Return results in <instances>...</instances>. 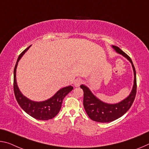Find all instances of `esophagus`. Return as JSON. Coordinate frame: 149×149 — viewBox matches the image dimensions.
<instances>
[{"mask_svg": "<svg viewBox=\"0 0 149 149\" xmlns=\"http://www.w3.org/2000/svg\"><path fill=\"white\" fill-rule=\"evenodd\" d=\"M82 82H83V80L81 79H76L74 81V86L75 87H79L80 85L82 84Z\"/></svg>", "mask_w": 149, "mask_h": 149, "instance_id": "obj_1", "label": "esophagus"}]
</instances>
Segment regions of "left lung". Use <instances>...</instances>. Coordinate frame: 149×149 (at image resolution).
<instances>
[{"label": "left lung", "instance_id": "obj_1", "mask_svg": "<svg viewBox=\"0 0 149 149\" xmlns=\"http://www.w3.org/2000/svg\"><path fill=\"white\" fill-rule=\"evenodd\" d=\"M112 47L117 53L121 54L131 63L134 72V85L129 95L121 102L115 104H108L103 102L96 97L87 86L84 85L80 86L84 91V107L87 115L93 121L100 123L111 122L123 116L131 107L136 93V71L131 59L119 47Z\"/></svg>", "mask_w": 149, "mask_h": 149}]
</instances>
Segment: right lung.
<instances>
[{
	"label": "right lung",
	"instance_id": "add662e5",
	"mask_svg": "<svg viewBox=\"0 0 149 149\" xmlns=\"http://www.w3.org/2000/svg\"><path fill=\"white\" fill-rule=\"evenodd\" d=\"M30 47V46L20 54L15 65L14 70V92L18 103L26 113L34 117V119L46 121L52 119L57 115L62 107L63 100L74 87L71 86L63 87L51 98L40 102L32 101L23 95L19 90L16 83V72L18 61L20 60L22 56L29 49Z\"/></svg>",
	"mask_w": 149,
	"mask_h": 149
}]
</instances>
